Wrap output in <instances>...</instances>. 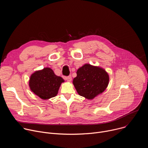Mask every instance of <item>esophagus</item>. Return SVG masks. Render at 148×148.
<instances>
[{"label": "esophagus", "mask_w": 148, "mask_h": 148, "mask_svg": "<svg viewBox=\"0 0 148 148\" xmlns=\"http://www.w3.org/2000/svg\"><path fill=\"white\" fill-rule=\"evenodd\" d=\"M64 78L69 82H70L72 79V77H71V75H69V76H67V77H64Z\"/></svg>", "instance_id": "esophagus-1"}]
</instances>
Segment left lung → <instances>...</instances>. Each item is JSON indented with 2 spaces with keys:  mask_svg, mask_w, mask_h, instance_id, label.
I'll use <instances>...</instances> for the list:
<instances>
[{
  "mask_svg": "<svg viewBox=\"0 0 148 148\" xmlns=\"http://www.w3.org/2000/svg\"><path fill=\"white\" fill-rule=\"evenodd\" d=\"M109 76L103 69L88 64L84 65L77 71L73 84L78 94L92 99L102 93L108 85Z\"/></svg>",
  "mask_w": 148,
  "mask_h": 148,
  "instance_id": "left-lung-1",
  "label": "left lung"
}]
</instances>
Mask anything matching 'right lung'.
I'll list each match as a JSON object with an SVG mask.
<instances>
[{
	"label": "right lung",
	"mask_w": 148,
	"mask_h": 148,
	"mask_svg": "<svg viewBox=\"0 0 148 148\" xmlns=\"http://www.w3.org/2000/svg\"><path fill=\"white\" fill-rule=\"evenodd\" d=\"M61 77L56 75L50 68L37 71L30 77V90L40 98L48 99L57 95L61 84L64 82Z\"/></svg>",
	"instance_id": "add662e5"
}]
</instances>
